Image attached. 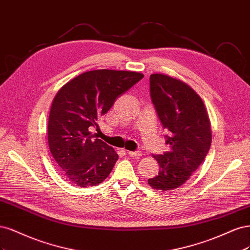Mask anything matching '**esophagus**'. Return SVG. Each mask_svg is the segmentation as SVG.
<instances>
[{
    "instance_id": "1",
    "label": "esophagus",
    "mask_w": 250,
    "mask_h": 250,
    "mask_svg": "<svg viewBox=\"0 0 250 250\" xmlns=\"http://www.w3.org/2000/svg\"><path fill=\"white\" fill-rule=\"evenodd\" d=\"M127 155L132 158H140L142 156L141 151H128Z\"/></svg>"
}]
</instances>
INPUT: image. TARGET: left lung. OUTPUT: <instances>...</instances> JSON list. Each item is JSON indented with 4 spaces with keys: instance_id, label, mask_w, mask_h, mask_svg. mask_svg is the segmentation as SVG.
Here are the masks:
<instances>
[{
    "instance_id": "8db88e82",
    "label": "left lung",
    "mask_w": 250,
    "mask_h": 250,
    "mask_svg": "<svg viewBox=\"0 0 250 250\" xmlns=\"http://www.w3.org/2000/svg\"><path fill=\"white\" fill-rule=\"evenodd\" d=\"M149 84L152 104L161 124L169 132V149L152 156L160 170L147 183L156 190H173L186 183L204 162L212 143L210 118L200 96L182 80L152 74Z\"/></svg>"
}]
</instances>
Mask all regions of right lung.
<instances>
[{"label":"right lung","mask_w":250,"mask_h":250,"mask_svg":"<svg viewBox=\"0 0 250 250\" xmlns=\"http://www.w3.org/2000/svg\"><path fill=\"white\" fill-rule=\"evenodd\" d=\"M137 71L96 69L63 85L52 103L47 124L51 154L64 178L76 186H96L108 178L118 155L95 138L99 119L118 96L143 78Z\"/></svg>","instance_id":"1"}]
</instances>
